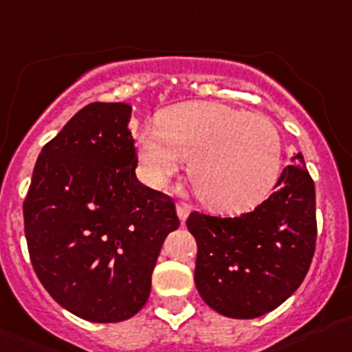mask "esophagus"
Listing matches in <instances>:
<instances>
[{"mask_svg": "<svg viewBox=\"0 0 352 352\" xmlns=\"http://www.w3.org/2000/svg\"><path fill=\"white\" fill-rule=\"evenodd\" d=\"M176 209H178L179 220L185 221L186 218H188V214H190V206L186 204V202H178V206H176Z\"/></svg>", "mask_w": 352, "mask_h": 352, "instance_id": "esophagus-1", "label": "esophagus"}]
</instances>
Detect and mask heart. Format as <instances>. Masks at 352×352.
<instances>
[{
	"label": "heart",
	"mask_w": 352,
	"mask_h": 352,
	"mask_svg": "<svg viewBox=\"0 0 352 352\" xmlns=\"http://www.w3.org/2000/svg\"><path fill=\"white\" fill-rule=\"evenodd\" d=\"M279 136L262 113L221 102L173 106L159 127L138 134V157L151 186L166 185L183 159L199 199L218 211L250 208L270 188L279 169Z\"/></svg>",
	"instance_id": "b5f03b06"
}]
</instances>
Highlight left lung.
<instances>
[{
    "instance_id": "8db88e82",
    "label": "left lung",
    "mask_w": 352,
    "mask_h": 352,
    "mask_svg": "<svg viewBox=\"0 0 352 352\" xmlns=\"http://www.w3.org/2000/svg\"><path fill=\"white\" fill-rule=\"evenodd\" d=\"M197 241L195 285L202 300L227 318L253 319L298 289L316 250L314 182L298 151L269 199L234 218L190 212Z\"/></svg>"
}]
</instances>
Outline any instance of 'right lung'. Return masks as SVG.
I'll return each mask as SVG.
<instances>
[{"label":"right lung","instance_id":"right-lung-1","mask_svg":"<svg viewBox=\"0 0 352 352\" xmlns=\"http://www.w3.org/2000/svg\"><path fill=\"white\" fill-rule=\"evenodd\" d=\"M125 102L80 109L41 150L24 201L33 269L59 305L118 323L146 304L160 248L179 227L174 201L136 178Z\"/></svg>","mask_w":352,"mask_h":352}]
</instances>
